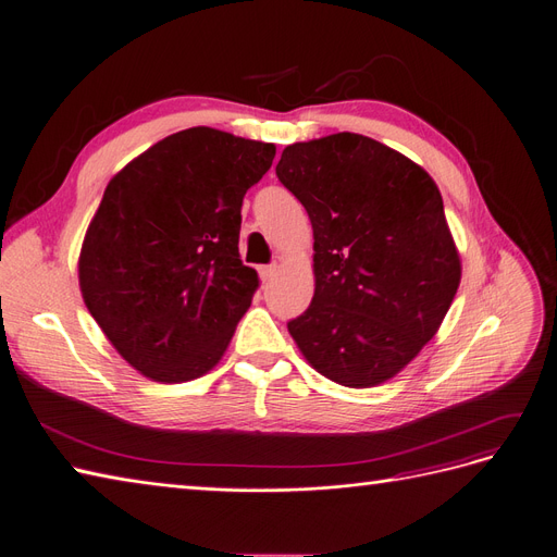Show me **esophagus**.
I'll return each instance as SVG.
<instances>
[{"instance_id":"esophagus-1","label":"esophagus","mask_w":557,"mask_h":557,"mask_svg":"<svg viewBox=\"0 0 557 557\" xmlns=\"http://www.w3.org/2000/svg\"><path fill=\"white\" fill-rule=\"evenodd\" d=\"M259 275H261L263 282L273 280V277L277 275V265H275V263H273V265H261V268H259Z\"/></svg>"}]
</instances>
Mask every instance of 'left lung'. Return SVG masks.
Returning <instances> with one entry per match:
<instances>
[{"instance_id":"obj_1","label":"left lung","mask_w":557,"mask_h":557,"mask_svg":"<svg viewBox=\"0 0 557 557\" xmlns=\"http://www.w3.org/2000/svg\"><path fill=\"white\" fill-rule=\"evenodd\" d=\"M275 172L314 232V298L289 321L298 351L344 387L395 379L438 333L461 282L436 181L358 133L289 144Z\"/></svg>"}]
</instances>
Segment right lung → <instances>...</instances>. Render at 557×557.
<instances>
[{
	"instance_id": "add662e5",
	"label": "right lung",
	"mask_w": 557,
	"mask_h": 557,
	"mask_svg": "<svg viewBox=\"0 0 557 557\" xmlns=\"http://www.w3.org/2000/svg\"><path fill=\"white\" fill-rule=\"evenodd\" d=\"M273 158L275 144L197 126L110 178L77 280L102 335L141 376L185 383L222 360L259 289L238 255L243 197Z\"/></svg>"
}]
</instances>
